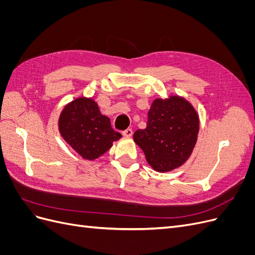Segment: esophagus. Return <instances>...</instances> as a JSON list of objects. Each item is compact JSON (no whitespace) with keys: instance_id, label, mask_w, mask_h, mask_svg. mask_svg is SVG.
I'll return each instance as SVG.
<instances>
[{"instance_id":"1","label":"esophagus","mask_w":255,"mask_h":255,"mask_svg":"<svg viewBox=\"0 0 255 255\" xmlns=\"http://www.w3.org/2000/svg\"><path fill=\"white\" fill-rule=\"evenodd\" d=\"M122 135L125 136V137H130L133 135V130H132V128H127L126 130H123L122 132Z\"/></svg>"}]
</instances>
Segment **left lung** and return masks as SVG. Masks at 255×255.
<instances>
[{
  "label": "left lung",
  "mask_w": 255,
  "mask_h": 255,
  "mask_svg": "<svg viewBox=\"0 0 255 255\" xmlns=\"http://www.w3.org/2000/svg\"><path fill=\"white\" fill-rule=\"evenodd\" d=\"M199 116L186 99L170 96L155 99L144 129H137L134 141L157 172L181 167L191 155L199 133Z\"/></svg>",
  "instance_id": "8db88e82"
}]
</instances>
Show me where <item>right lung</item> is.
<instances>
[{
	"instance_id": "add662e5",
	"label": "right lung",
	"mask_w": 255,
	"mask_h": 255,
	"mask_svg": "<svg viewBox=\"0 0 255 255\" xmlns=\"http://www.w3.org/2000/svg\"><path fill=\"white\" fill-rule=\"evenodd\" d=\"M61 137L84 159L95 160L121 138L111 120L102 115L95 100L76 98L61 111L58 119Z\"/></svg>"
}]
</instances>
